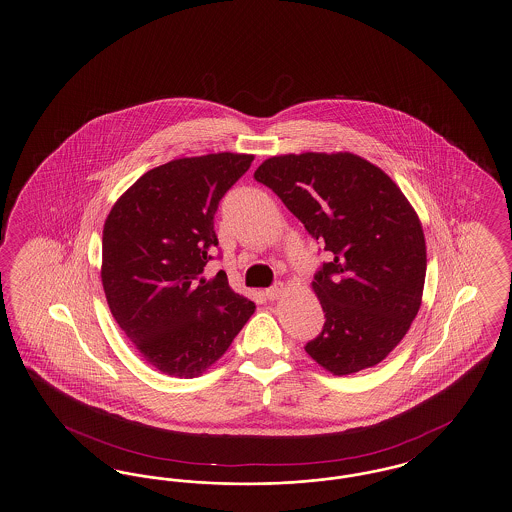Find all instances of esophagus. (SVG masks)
I'll list each match as a JSON object with an SVG mask.
<instances>
[{
	"label": "esophagus",
	"instance_id": "34e87169",
	"mask_svg": "<svg viewBox=\"0 0 512 512\" xmlns=\"http://www.w3.org/2000/svg\"><path fill=\"white\" fill-rule=\"evenodd\" d=\"M284 293V286L282 284H276V286L268 287L265 291L266 299L274 301V299H280Z\"/></svg>",
	"mask_w": 512,
	"mask_h": 512
}]
</instances>
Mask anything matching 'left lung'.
Returning a JSON list of instances; mask_svg holds the SVG:
<instances>
[{
  "label": "left lung",
  "mask_w": 512,
  "mask_h": 512,
  "mask_svg": "<svg viewBox=\"0 0 512 512\" xmlns=\"http://www.w3.org/2000/svg\"><path fill=\"white\" fill-rule=\"evenodd\" d=\"M253 177L331 255L312 282L326 324L308 356L333 375L385 360L417 316L427 274L425 234L402 190L348 152L274 156Z\"/></svg>",
  "instance_id": "1"
}]
</instances>
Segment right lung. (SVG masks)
I'll return each mask as SVG.
<instances>
[{"instance_id": "obj_1", "label": "right lung", "mask_w": 512, "mask_h": 512, "mask_svg": "<svg viewBox=\"0 0 512 512\" xmlns=\"http://www.w3.org/2000/svg\"><path fill=\"white\" fill-rule=\"evenodd\" d=\"M249 154L183 158L144 173L112 207L103 230L104 293L144 360L192 379L219 360L255 305L234 293L225 270L202 278L219 246L213 219Z\"/></svg>"}]
</instances>
